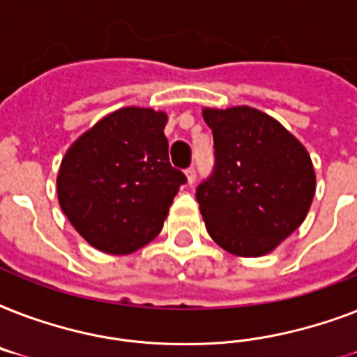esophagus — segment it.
Here are the masks:
<instances>
[{"instance_id": "34e87169", "label": "esophagus", "mask_w": 357, "mask_h": 357, "mask_svg": "<svg viewBox=\"0 0 357 357\" xmlns=\"http://www.w3.org/2000/svg\"><path fill=\"white\" fill-rule=\"evenodd\" d=\"M185 178H187V183L192 185L196 181V170L195 168H187L185 170Z\"/></svg>"}]
</instances>
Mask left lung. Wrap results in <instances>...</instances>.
<instances>
[{
    "label": "left lung",
    "instance_id": "1",
    "mask_svg": "<svg viewBox=\"0 0 357 357\" xmlns=\"http://www.w3.org/2000/svg\"><path fill=\"white\" fill-rule=\"evenodd\" d=\"M215 170L196 189L207 234L229 254H271L305 220L317 178L304 144L248 105L204 107Z\"/></svg>",
    "mask_w": 357,
    "mask_h": 357
}]
</instances>
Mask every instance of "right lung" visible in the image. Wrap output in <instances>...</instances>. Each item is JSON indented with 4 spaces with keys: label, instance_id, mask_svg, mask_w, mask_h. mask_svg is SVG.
<instances>
[{
    "label": "right lung",
    "instance_id": "right-lung-1",
    "mask_svg": "<svg viewBox=\"0 0 357 357\" xmlns=\"http://www.w3.org/2000/svg\"><path fill=\"white\" fill-rule=\"evenodd\" d=\"M167 113L122 107L103 116L64 153L59 206L86 243L126 255L162 229L185 174L170 167Z\"/></svg>",
    "mask_w": 357,
    "mask_h": 357
}]
</instances>
